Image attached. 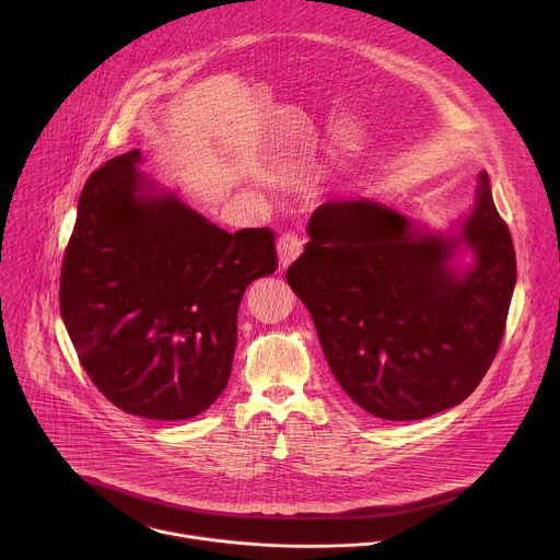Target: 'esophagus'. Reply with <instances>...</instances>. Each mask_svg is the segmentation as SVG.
I'll return each mask as SVG.
<instances>
[{"instance_id": "34e87169", "label": "esophagus", "mask_w": 560, "mask_h": 560, "mask_svg": "<svg viewBox=\"0 0 560 560\" xmlns=\"http://www.w3.org/2000/svg\"><path fill=\"white\" fill-rule=\"evenodd\" d=\"M277 253L281 266L288 268L303 253V240L296 233H283L277 242Z\"/></svg>"}]
</instances>
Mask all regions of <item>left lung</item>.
<instances>
[{
    "label": "left lung",
    "instance_id": "left-lung-1",
    "mask_svg": "<svg viewBox=\"0 0 560 560\" xmlns=\"http://www.w3.org/2000/svg\"><path fill=\"white\" fill-rule=\"evenodd\" d=\"M285 277L310 310L342 392L381 420H422L464 402L492 364L516 283L488 173L459 235L418 231L369 200L320 205ZM466 245L476 261L455 271Z\"/></svg>",
    "mask_w": 560,
    "mask_h": 560
}]
</instances>
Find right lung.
Here are the masks:
<instances>
[{"mask_svg":"<svg viewBox=\"0 0 560 560\" xmlns=\"http://www.w3.org/2000/svg\"><path fill=\"white\" fill-rule=\"evenodd\" d=\"M131 149L81 191L59 307L96 389L125 413L189 420L224 392L246 288L277 270L275 233H226L151 191Z\"/></svg>","mask_w":560,"mask_h":560,"instance_id":"1","label":"right lung"}]
</instances>
